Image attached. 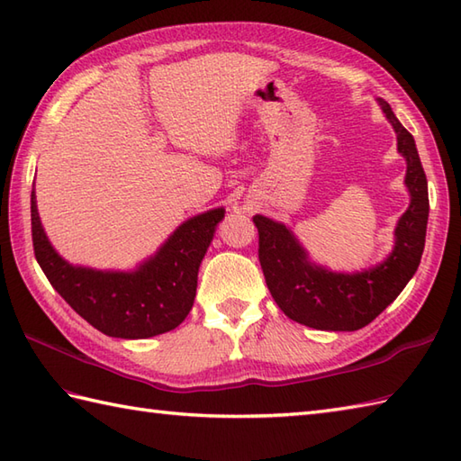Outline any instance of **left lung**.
<instances>
[{
	"label": "left lung",
	"mask_w": 461,
	"mask_h": 461,
	"mask_svg": "<svg viewBox=\"0 0 461 461\" xmlns=\"http://www.w3.org/2000/svg\"><path fill=\"white\" fill-rule=\"evenodd\" d=\"M382 113L393 124L398 152L406 158L410 205L394 230V249L376 267L335 273L312 263L293 231L266 215H253L259 231V263L279 309L293 321L319 330H358L375 321L412 279L422 259L428 225V180L410 134L386 101Z\"/></svg>",
	"instance_id": "1"
}]
</instances>
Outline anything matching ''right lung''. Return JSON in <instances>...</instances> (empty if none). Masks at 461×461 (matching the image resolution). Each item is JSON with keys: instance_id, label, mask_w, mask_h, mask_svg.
Here are the masks:
<instances>
[{"instance_id": "right-lung-1", "label": "right lung", "mask_w": 461, "mask_h": 461, "mask_svg": "<svg viewBox=\"0 0 461 461\" xmlns=\"http://www.w3.org/2000/svg\"><path fill=\"white\" fill-rule=\"evenodd\" d=\"M223 213L215 208L184 221L134 271H99L71 266L53 249L32 192L33 251L55 291L96 330L116 339H150L188 317L200 263Z\"/></svg>"}]
</instances>
